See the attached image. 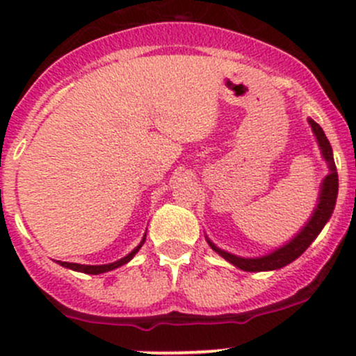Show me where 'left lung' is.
Segmentation results:
<instances>
[{
    "label": "left lung",
    "instance_id": "left-lung-1",
    "mask_svg": "<svg viewBox=\"0 0 356 356\" xmlns=\"http://www.w3.org/2000/svg\"><path fill=\"white\" fill-rule=\"evenodd\" d=\"M312 134L316 136V143H318L319 152H321V157L327 165V175L321 181L319 186V194H318V204L312 209L309 220L306 221V225L296 233L287 243L280 245V247L273 248L272 252L265 253V255L259 257H240L235 253H229L226 250L213 243L206 235V241L218 255L222 257L226 261H229L232 265H235L236 268L245 272H270V270H279V268L286 267V265L299 259L312 241L318 238L321 229L324 228L327 221H330L331 214H333L334 206H337V197H338V172L337 165H334L333 159V148H331L330 142H327L326 135H324L323 128L319 127L312 118H307Z\"/></svg>",
    "mask_w": 356,
    "mask_h": 356
}]
</instances>
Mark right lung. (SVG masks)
<instances>
[{
	"instance_id": "add662e5",
	"label": "right lung",
	"mask_w": 356,
	"mask_h": 356,
	"mask_svg": "<svg viewBox=\"0 0 356 356\" xmlns=\"http://www.w3.org/2000/svg\"><path fill=\"white\" fill-rule=\"evenodd\" d=\"M145 240H147V232H145V235H143L142 241H140V243L136 245V247L131 250V252L128 253V255H124L123 259H120V260H116V261H111V264H104V265H83V264H69V261H60V260H57V264L62 265V267L69 268V270H74V272L89 273V275H99V273L111 272V270H115V268L121 267V265L128 264V261H130L136 255V253H138V250L143 247Z\"/></svg>"
}]
</instances>
